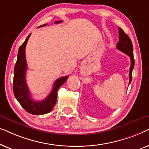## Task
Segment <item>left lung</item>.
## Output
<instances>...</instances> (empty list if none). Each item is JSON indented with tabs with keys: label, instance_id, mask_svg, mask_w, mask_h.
<instances>
[{
	"label": "left lung",
	"instance_id": "8db88e82",
	"mask_svg": "<svg viewBox=\"0 0 149 149\" xmlns=\"http://www.w3.org/2000/svg\"><path fill=\"white\" fill-rule=\"evenodd\" d=\"M119 41L118 42L117 45V49L119 51H121V52H123L124 54H127V56H129L130 60H131V66H130L129 72L130 85L132 80V70H133V68L134 67L133 45H132V42L129 36L123 32V30L121 28H119Z\"/></svg>",
	"mask_w": 149,
	"mask_h": 149
}]
</instances>
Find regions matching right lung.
Here are the masks:
<instances>
[{
  "mask_svg": "<svg viewBox=\"0 0 149 149\" xmlns=\"http://www.w3.org/2000/svg\"><path fill=\"white\" fill-rule=\"evenodd\" d=\"M62 21H58L55 24L61 23ZM47 24L40 26L39 27L46 26ZM28 36L24 43L20 46L18 51L17 62L14 68L13 77V93L15 98L19 102L22 107L28 113L32 115H44L52 111L56 103L58 90L68 78V76L60 77L55 81L54 87L51 93L45 99L42 101H35L31 98L29 89L26 85V72L27 69L25 49L30 36Z\"/></svg>",
  "mask_w": 149,
  "mask_h": 149,
  "instance_id": "add662e5",
  "label": "right lung"
}]
</instances>
